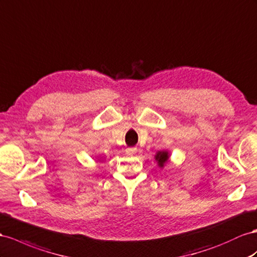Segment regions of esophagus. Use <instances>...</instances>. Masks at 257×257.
I'll list each match as a JSON object with an SVG mask.
<instances>
[{"label":"esophagus","instance_id":"esophagus-1","mask_svg":"<svg viewBox=\"0 0 257 257\" xmlns=\"http://www.w3.org/2000/svg\"><path fill=\"white\" fill-rule=\"evenodd\" d=\"M136 151H137V149H136V148H134V147H130V148H127V152H130V154H135Z\"/></svg>","mask_w":257,"mask_h":257}]
</instances>
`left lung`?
Instances as JSON below:
<instances>
[{
    "instance_id": "1",
    "label": "left lung",
    "mask_w": 257,
    "mask_h": 257,
    "mask_svg": "<svg viewBox=\"0 0 257 257\" xmlns=\"http://www.w3.org/2000/svg\"><path fill=\"white\" fill-rule=\"evenodd\" d=\"M169 152L168 151H159L157 156H156V160L158 161L159 163V166H161V168H163L164 164L168 162L169 160Z\"/></svg>"
}]
</instances>
